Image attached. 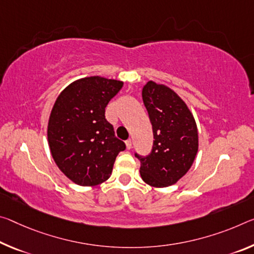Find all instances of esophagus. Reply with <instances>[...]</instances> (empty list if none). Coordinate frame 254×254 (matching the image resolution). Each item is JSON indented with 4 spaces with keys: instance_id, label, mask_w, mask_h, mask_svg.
<instances>
[{
    "instance_id": "obj_1",
    "label": "esophagus",
    "mask_w": 254,
    "mask_h": 254,
    "mask_svg": "<svg viewBox=\"0 0 254 254\" xmlns=\"http://www.w3.org/2000/svg\"><path fill=\"white\" fill-rule=\"evenodd\" d=\"M126 144H127V149H131V148H132V141H131L130 139L127 140V141H126Z\"/></svg>"
}]
</instances>
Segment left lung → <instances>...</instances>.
<instances>
[{"instance_id":"1","label":"left lung","mask_w":254,"mask_h":254,"mask_svg":"<svg viewBox=\"0 0 254 254\" xmlns=\"http://www.w3.org/2000/svg\"><path fill=\"white\" fill-rule=\"evenodd\" d=\"M142 100L150 119L154 144L141 163L140 175L147 184L166 188L190 170L198 152V128L192 113L176 92L164 84L147 82Z\"/></svg>"}]
</instances>
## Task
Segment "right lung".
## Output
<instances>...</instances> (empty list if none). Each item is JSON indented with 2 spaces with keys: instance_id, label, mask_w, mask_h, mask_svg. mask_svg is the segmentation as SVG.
<instances>
[{
  "instance_id": "add662e5",
  "label": "right lung",
  "mask_w": 254,
  "mask_h": 254,
  "mask_svg": "<svg viewBox=\"0 0 254 254\" xmlns=\"http://www.w3.org/2000/svg\"><path fill=\"white\" fill-rule=\"evenodd\" d=\"M122 81L88 76L69 84L52 108L47 138L54 162L66 178L82 187L105 182L126 143L105 118Z\"/></svg>"
}]
</instances>
